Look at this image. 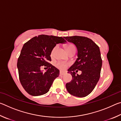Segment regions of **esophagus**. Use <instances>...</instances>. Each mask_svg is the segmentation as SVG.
Segmentation results:
<instances>
[{"label":"esophagus","instance_id":"obj_1","mask_svg":"<svg viewBox=\"0 0 121 121\" xmlns=\"http://www.w3.org/2000/svg\"><path fill=\"white\" fill-rule=\"evenodd\" d=\"M65 74V72H64V71H60V75H64Z\"/></svg>","mask_w":121,"mask_h":121}]
</instances>
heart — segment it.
<instances>
[{"instance_id":"obj_1","label":"heart","mask_w":121,"mask_h":121,"mask_svg":"<svg viewBox=\"0 0 121 121\" xmlns=\"http://www.w3.org/2000/svg\"><path fill=\"white\" fill-rule=\"evenodd\" d=\"M57 48H58V46L56 45L54 48H52V51L51 52V56L52 58H54L55 56V54H56V51L57 50ZM76 50L75 47L72 44H69L68 46H67V50L68 51V52H70V51ZM69 65V63L64 62H61V61H58L56 63V66L59 69H62V70H64V69H66L68 66Z\"/></svg>"}]
</instances>
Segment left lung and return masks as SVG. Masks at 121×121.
Wrapping results in <instances>:
<instances>
[{
    "mask_svg": "<svg viewBox=\"0 0 121 121\" xmlns=\"http://www.w3.org/2000/svg\"><path fill=\"white\" fill-rule=\"evenodd\" d=\"M74 44L77 48L78 58L68 73L73 79L65 85L68 92L78 97H85L92 92L99 81L102 67V59L99 46L93 41L83 36L64 37ZM81 70V75L76 74Z\"/></svg>",
    "mask_w": 121,
    "mask_h": 121,
    "instance_id": "left-lung-1",
    "label": "left lung"
}]
</instances>
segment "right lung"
Masks as SVG:
<instances>
[{"mask_svg": "<svg viewBox=\"0 0 121 121\" xmlns=\"http://www.w3.org/2000/svg\"><path fill=\"white\" fill-rule=\"evenodd\" d=\"M66 40L61 37L41 35L23 45L18 58L17 67L20 81L26 92L33 96L41 95L49 91L53 81L59 75V70L49 63L52 48ZM48 68L41 71L42 66Z\"/></svg>", "mask_w": 121, "mask_h": 121, "instance_id": "add662e5", "label": "right lung"}]
</instances>
